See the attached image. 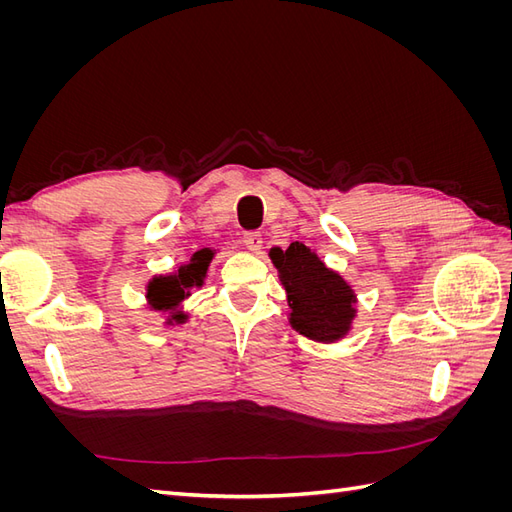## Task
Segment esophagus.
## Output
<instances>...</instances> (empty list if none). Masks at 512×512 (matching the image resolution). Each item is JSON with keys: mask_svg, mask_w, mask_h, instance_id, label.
<instances>
[{"mask_svg": "<svg viewBox=\"0 0 512 512\" xmlns=\"http://www.w3.org/2000/svg\"><path fill=\"white\" fill-rule=\"evenodd\" d=\"M243 245L247 247V250L256 254L260 247H262V235H260V232H245V235H243Z\"/></svg>", "mask_w": 512, "mask_h": 512, "instance_id": "1", "label": "esophagus"}]
</instances>
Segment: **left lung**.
Returning <instances> with one entry per match:
<instances>
[{
    "label": "left lung",
    "instance_id": "1",
    "mask_svg": "<svg viewBox=\"0 0 512 512\" xmlns=\"http://www.w3.org/2000/svg\"><path fill=\"white\" fill-rule=\"evenodd\" d=\"M269 256L286 290L290 327L320 344L344 339L356 316V294L344 277L299 241L288 250L273 247Z\"/></svg>",
    "mask_w": 512,
    "mask_h": 512
}]
</instances>
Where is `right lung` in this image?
Instances as JSON below:
<instances>
[{
    "label": "right lung",
    "instance_id": "1",
    "mask_svg": "<svg viewBox=\"0 0 512 512\" xmlns=\"http://www.w3.org/2000/svg\"><path fill=\"white\" fill-rule=\"evenodd\" d=\"M215 250L203 247L192 254L188 265H181L177 271L168 275H153L147 284V303L153 312L168 314L166 324H183L188 314L181 309V303L190 297L192 288L205 284L207 269L211 265Z\"/></svg>",
    "mask_w": 512,
    "mask_h": 512
}]
</instances>
